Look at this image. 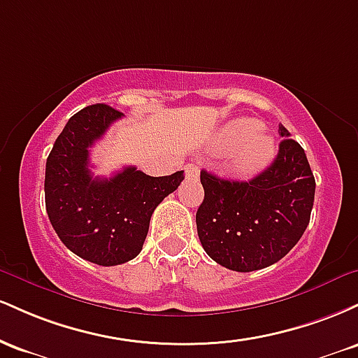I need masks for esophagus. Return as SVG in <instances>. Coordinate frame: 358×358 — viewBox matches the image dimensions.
Instances as JSON below:
<instances>
[{
  "label": "esophagus",
  "instance_id": "esophagus-1",
  "mask_svg": "<svg viewBox=\"0 0 358 358\" xmlns=\"http://www.w3.org/2000/svg\"><path fill=\"white\" fill-rule=\"evenodd\" d=\"M185 173H187L188 178H196V176H199V166L187 165L185 166Z\"/></svg>",
  "mask_w": 358,
  "mask_h": 358
}]
</instances>
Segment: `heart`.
I'll use <instances>...</instances> for the list:
<instances>
[{
    "instance_id": "heart-1",
    "label": "heart",
    "mask_w": 358,
    "mask_h": 358,
    "mask_svg": "<svg viewBox=\"0 0 358 358\" xmlns=\"http://www.w3.org/2000/svg\"><path fill=\"white\" fill-rule=\"evenodd\" d=\"M213 146L222 151L236 150L234 168L241 175H254L274 156V141L259 122L250 117H237L219 129Z\"/></svg>"
}]
</instances>
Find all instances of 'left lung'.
Here are the masks:
<instances>
[{"instance_id":"left-lung-1","label":"left lung","mask_w":358,"mask_h":358,"mask_svg":"<svg viewBox=\"0 0 358 358\" xmlns=\"http://www.w3.org/2000/svg\"><path fill=\"white\" fill-rule=\"evenodd\" d=\"M276 159L249 182L200 171L205 196L196 232L205 252L224 268L249 273L278 262L310 224L315 176L305 150L279 124Z\"/></svg>"}]
</instances>
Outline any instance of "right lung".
<instances>
[{"label": "right lung", "instance_id": "obj_1", "mask_svg": "<svg viewBox=\"0 0 358 358\" xmlns=\"http://www.w3.org/2000/svg\"><path fill=\"white\" fill-rule=\"evenodd\" d=\"M122 113L92 104L69 119L45 168L48 219L65 248L99 266H117L141 252L155 208L178 188L183 171L150 176L126 166L94 178L89 153Z\"/></svg>", "mask_w": 358, "mask_h": 358}]
</instances>
